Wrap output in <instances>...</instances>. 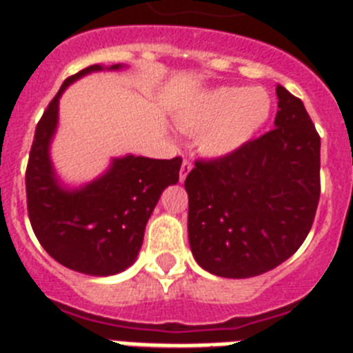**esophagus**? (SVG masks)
<instances>
[{"label":"esophagus","instance_id":"34e87169","mask_svg":"<svg viewBox=\"0 0 353 353\" xmlns=\"http://www.w3.org/2000/svg\"><path fill=\"white\" fill-rule=\"evenodd\" d=\"M192 170V164L187 159H183L182 162V168H180V182H183V180L187 179V174H189V171Z\"/></svg>","mask_w":353,"mask_h":353}]
</instances>
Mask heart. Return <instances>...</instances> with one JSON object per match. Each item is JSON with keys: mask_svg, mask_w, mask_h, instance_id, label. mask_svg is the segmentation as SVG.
<instances>
[{"mask_svg": "<svg viewBox=\"0 0 353 353\" xmlns=\"http://www.w3.org/2000/svg\"><path fill=\"white\" fill-rule=\"evenodd\" d=\"M272 111L263 88L219 86L201 93L179 114L185 130H201L198 148L205 157L223 159L244 148L267 123Z\"/></svg>", "mask_w": 353, "mask_h": 353, "instance_id": "b5f03b06", "label": "heart"}]
</instances>
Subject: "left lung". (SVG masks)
I'll list each match as a JSON object with an SVG mask.
<instances>
[{"label": "left lung", "mask_w": 353, "mask_h": 353, "mask_svg": "<svg viewBox=\"0 0 353 353\" xmlns=\"http://www.w3.org/2000/svg\"><path fill=\"white\" fill-rule=\"evenodd\" d=\"M270 132L230 157L196 161L187 174V232L194 260L244 279L276 269L313 226L320 199V136L301 99L277 84Z\"/></svg>", "instance_id": "1"}]
</instances>
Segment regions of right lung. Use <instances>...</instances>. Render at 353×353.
<instances>
[{
	"label": "right lung",
	"mask_w": 353,
	"mask_h": 353,
	"mask_svg": "<svg viewBox=\"0 0 353 353\" xmlns=\"http://www.w3.org/2000/svg\"><path fill=\"white\" fill-rule=\"evenodd\" d=\"M123 65H92L67 77L37 123L26 168L28 215L42 248L58 263L88 276H113L136 261L145 228L162 191L179 182L182 159L125 155L86 185L65 187L52 168L58 105L68 84L92 72Z\"/></svg>",
	"instance_id": "add662e5"
}]
</instances>
